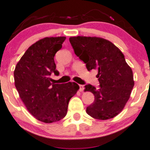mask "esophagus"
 <instances>
[{
    "label": "esophagus",
    "instance_id": "34e87169",
    "mask_svg": "<svg viewBox=\"0 0 150 150\" xmlns=\"http://www.w3.org/2000/svg\"><path fill=\"white\" fill-rule=\"evenodd\" d=\"M83 90H84L83 85H80V91H83Z\"/></svg>",
    "mask_w": 150,
    "mask_h": 150
}]
</instances>
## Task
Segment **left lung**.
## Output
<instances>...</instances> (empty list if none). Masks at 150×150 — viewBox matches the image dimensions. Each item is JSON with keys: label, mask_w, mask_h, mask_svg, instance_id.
<instances>
[{"label": "left lung", "mask_w": 150, "mask_h": 150, "mask_svg": "<svg viewBox=\"0 0 150 150\" xmlns=\"http://www.w3.org/2000/svg\"><path fill=\"white\" fill-rule=\"evenodd\" d=\"M75 54L86 64L88 71L96 69L99 88L85 86V91L94 95V102L86 112L98 120H108L123 110L134 86L131 68L123 54L112 42L98 37L69 38Z\"/></svg>", "instance_id": "1"}]
</instances>
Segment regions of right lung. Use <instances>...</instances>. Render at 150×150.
<instances>
[{"label": "right lung", "instance_id": "obj_1", "mask_svg": "<svg viewBox=\"0 0 150 150\" xmlns=\"http://www.w3.org/2000/svg\"><path fill=\"white\" fill-rule=\"evenodd\" d=\"M66 37L44 38L28 48L13 72L16 88L30 114L40 121L51 123L64 118L68 104L79 86L74 82L51 83L58 75L54 56Z\"/></svg>", "mask_w": 150, "mask_h": 150}]
</instances>
